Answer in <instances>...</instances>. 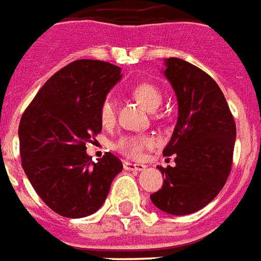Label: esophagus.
<instances>
[{"instance_id": "esophagus-1", "label": "esophagus", "mask_w": 261, "mask_h": 261, "mask_svg": "<svg viewBox=\"0 0 261 261\" xmlns=\"http://www.w3.org/2000/svg\"><path fill=\"white\" fill-rule=\"evenodd\" d=\"M123 167L125 170H133V171H142L146 169V166L144 163H131V162H123Z\"/></svg>"}]
</instances>
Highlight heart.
Masks as SVG:
<instances>
[{
  "label": "heart",
  "mask_w": 261,
  "mask_h": 261,
  "mask_svg": "<svg viewBox=\"0 0 261 261\" xmlns=\"http://www.w3.org/2000/svg\"><path fill=\"white\" fill-rule=\"evenodd\" d=\"M131 94L145 106L148 111H155L162 103V92L152 83H140L133 87ZM116 119V103L113 96L106 95L99 105V120L103 127H111ZM155 145V138L149 134H127L116 141L115 148L121 155L130 159H140L146 149Z\"/></svg>",
  "instance_id": "b5f03b06"
}]
</instances>
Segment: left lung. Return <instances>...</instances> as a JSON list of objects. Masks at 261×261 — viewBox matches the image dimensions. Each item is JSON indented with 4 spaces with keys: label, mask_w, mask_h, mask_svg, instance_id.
<instances>
[{
    "label": "left lung",
    "mask_w": 261,
    "mask_h": 261,
    "mask_svg": "<svg viewBox=\"0 0 261 261\" xmlns=\"http://www.w3.org/2000/svg\"><path fill=\"white\" fill-rule=\"evenodd\" d=\"M165 74L177 95L178 120L163 155H175V166H160L165 181L150 200L166 213L184 216L204 207L223 190L232 167L237 127L223 91L206 71L169 58Z\"/></svg>",
    "instance_id": "obj_1"
}]
</instances>
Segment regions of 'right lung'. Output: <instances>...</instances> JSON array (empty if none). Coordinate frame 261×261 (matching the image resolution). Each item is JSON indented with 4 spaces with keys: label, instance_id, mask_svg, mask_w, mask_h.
<instances>
[{
    "label": "right lung",
    "instance_id": "1",
    "mask_svg": "<svg viewBox=\"0 0 261 261\" xmlns=\"http://www.w3.org/2000/svg\"><path fill=\"white\" fill-rule=\"evenodd\" d=\"M120 77V67L109 62L79 59L57 71L23 112L22 167L42 202L63 217L95 213L123 169L111 152L96 162L86 152L102 131V99Z\"/></svg>",
    "mask_w": 261,
    "mask_h": 261
}]
</instances>
